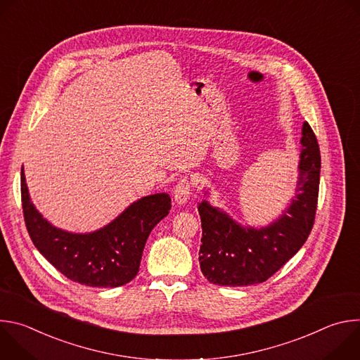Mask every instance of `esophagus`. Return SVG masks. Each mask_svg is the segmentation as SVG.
Segmentation results:
<instances>
[{
	"label": "esophagus",
	"instance_id": "esophagus-1",
	"mask_svg": "<svg viewBox=\"0 0 360 360\" xmlns=\"http://www.w3.org/2000/svg\"><path fill=\"white\" fill-rule=\"evenodd\" d=\"M191 191H192V184H191V181L186 179V178L179 179V182L176 184V186H175V189H174V199H175V202L179 203V205L186 203V200L189 199Z\"/></svg>",
	"mask_w": 360,
	"mask_h": 360
}]
</instances>
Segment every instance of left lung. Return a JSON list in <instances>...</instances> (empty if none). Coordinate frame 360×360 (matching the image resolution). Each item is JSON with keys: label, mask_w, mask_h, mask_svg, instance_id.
I'll use <instances>...</instances> for the list:
<instances>
[{"label": "left lung", "mask_w": 360, "mask_h": 360, "mask_svg": "<svg viewBox=\"0 0 360 360\" xmlns=\"http://www.w3.org/2000/svg\"><path fill=\"white\" fill-rule=\"evenodd\" d=\"M300 143L295 199L268 226L259 229L242 226L208 200L198 203L202 224L199 264L203 276L211 283L221 286L262 283L306 242L315 222L321 178L319 145L307 122H303Z\"/></svg>", "instance_id": "8db88e82"}]
</instances>
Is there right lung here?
<instances>
[{"instance_id": "obj_1", "label": "right lung", "mask_w": 360, "mask_h": 360, "mask_svg": "<svg viewBox=\"0 0 360 360\" xmlns=\"http://www.w3.org/2000/svg\"><path fill=\"white\" fill-rule=\"evenodd\" d=\"M21 199L27 231L44 258L68 279L92 288H117L138 271L146 239L171 210L168 193L138 199L111 224L89 233H72L51 225L31 202L24 167Z\"/></svg>"}]
</instances>
